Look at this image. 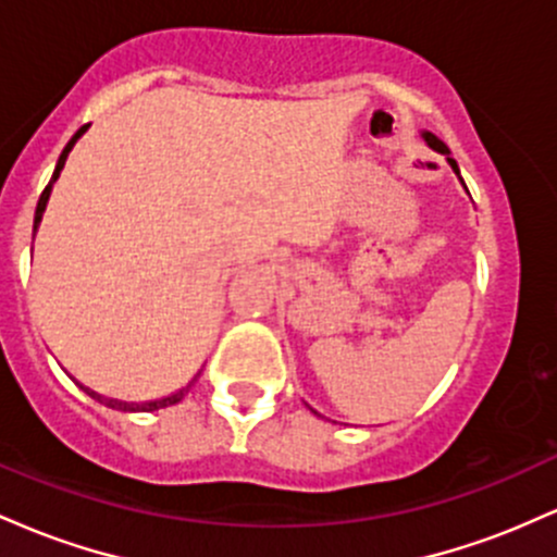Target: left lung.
<instances>
[{
    "label": "left lung",
    "instance_id": "8db88e82",
    "mask_svg": "<svg viewBox=\"0 0 557 557\" xmlns=\"http://www.w3.org/2000/svg\"><path fill=\"white\" fill-rule=\"evenodd\" d=\"M421 138L426 140V146H430V149H434V151H437V154H443V157L447 159V164H450L453 172H456V175H458V181L463 183V177H461V170H458L456 159L450 157V149H447V146L443 144V140H440L437 136H432V133H421ZM463 188H466V183H463ZM314 413H317V411H314Z\"/></svg>",
    "mask_w": 557,
    "mask_h": 557
}]
</instances>
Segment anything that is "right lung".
Listing matches in <instances>:
<instances>
[{
  "mask_svg": "<svg viewBox=\"0 0 557 557\" xmlns=\"http://www.w3.org/2000/svg\"><path fill=\"white\" fill-rule=\"evenodd\" d=\"M86 131H88V125H83L81 131L75 133V136L67 140V146H65V149H62L60 159H57V168H54V175H52V181H49V185H47V188H44V194H41V198H38V203H36V216H34V235H36L38 225H41V216H44V212H47V201H49V196H52V188H54L57 177H60L62 168H65V162H67V154H70V151H73V146L78 144V138H81L83 133H86ZM198 374H201V372H198ZM198 374L194 376V380L188 382V385L177 389V393H172V395H164V398H157V400H144V403H131V400H117V398H104V395H99V393H96V389H91V387L81 385V382H78V387L83 389V393H88V395H91L94 400L104 403L107 408H117V411H159V408H168V406H175V403H181V400L185 398V393H188V389H190V385H194V382L198 380Z\"/></svg>",
  "mask_w": 557,
  "mask_h": 557,
  "instance_id": "right-lung-1",
  "label": "right lung"
}]
</instances>
